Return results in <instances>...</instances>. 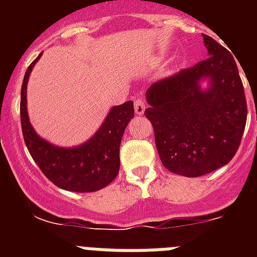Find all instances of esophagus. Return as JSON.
Listing matches in <instances>:
<instances>
[{
	"label": "esophagus",
	"mask_w": 257,
	"mask_h": 257,
	"mask_svg": "<svg viewBox=\"0 0 257 257\" xmlns=\"http://www.w3.org/2000/svg\"><path fill=\"white\" fill-rule=\"evenodd\" d=\"M145 101L143 100L142 97H138V99H136L135 100V113L136 114H143V113H144V110H145Z\"/></svg>",
	"instance_id": "esophagus-1"
}]
</instances>
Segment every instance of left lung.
<instances>
[{
    "instance_id": "left-lung-1",
    "label": "left lung",
    "mask_w": 257,
    "mask_h": 257,
    "mask_svg": "<svg viewBox=\"0 0 257 257\" xmlns=\"http://www.w3.org/2000/svg\"><path fill=\"white\" fill-rule=\"evenodd\" d=\"M208 58L153 83L147 90L145 117L154 128L162 165L187 178H198L229 163L239 148L247 103L230 52L207 35ZM209 79L202 89L200 81Z\"/></svg>"
}]
</instances>
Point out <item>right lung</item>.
I'll return each mask as SVG.
<instances>
[{
  "mask_svg": "<svg viewBox=\"0 0 257 257\" xmlns=\"http://www.w3.org/2000/svg\"><path fill=\"white\" fill-rule=\"evenodd\" d=\"M42 52L32 61L23 79L20 119L27 148L40 170L56 187L69 192H96L112 183L119 171V145L124 128L134 118L131 100L113 106L91 139L73 148H60L41 139L27 112V83Z\"/></svg>",
  "mask_w": 257,
  "mask_h": 257,
  "instance_id": "add662e5",
  "label": "right lung"
}]
</instances>
